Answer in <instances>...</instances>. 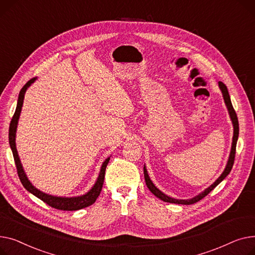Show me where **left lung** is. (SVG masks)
Masks as SVG:
<instances>
[{
	"label": "left lung",
	"mask_w": 255,
	"mask_h": 255,
	"mask_svg": "<svg viewBox=\"0 0 255 255\" xmlns=\"http://www.w3.org/2000/svg\"><path fill=\"white\" fill-rule=\"evenodd\" d=\"M218 86L220 88V91L222 93V97H223V100H224V103H226L227 105V108L229 110V114H230V117L232 119V123H233V127H234V136H233V143H232V148H231V153H230V156H229V160H228V163L226 166V169H224V171L222 172V174L218 177L217 180L212 184L209 186L208 188H206L203 192H201L200 194H198V196H196L192 199H189V200H177V199H174V198H171L169 196H167V194H164L162 191H160L154 184L153 182L150 180V178H149V175L147 173V170H146V167L144 166V177H145V182H146V185L147 187L149 188V190H150L154 196L156 198H158L159 200L163 201V202H167V203H172V204H181V205H191V204H194L199 202L200 200H202L203 198H205L207 194L212 191L222 180L224 178H226L230 172L232 171V168L234 166V160H235V155H236V145H237V141H238V137H239V122H238V117H237V114H236V111L234 110V107L232 105V102H231V98H230V94H229V91H228V87L226 86V84L222 83L221 81L218 82Z\"/></svg>",
	"instance_id": "left-lung-1"
}]
</instances>
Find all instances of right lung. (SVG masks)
<instances>
[{
    "mask_svg": "<svg viewBox=\"0 0 255 255\" xmlns=\"http://www.w3.org/2000/svg\"><path fill=\"white\" fill-rule=\"evenodd\" d=\"M36 79H37V77L27 81L25 83V85L21 88V91H20L19 96H18V100H17L16 110H15V113H14L12 119H11L10 127H9V144H10L11 150H12V153H13L15 164H16L18 177L20 179V181H21L23 187L27 191L33 193L34 196H36L38 199L42 200L44 203H46L50 207H52L54 209H58V210H63V211L80 210V209H83V208H86L88 206L93 205L96 202V200L98 199V197L100 196L102 187H103V183H104L105 172H106V167H107V164L110 160V157L106 158V160L103 162L99 177L97 179L95 185L92 187V189L89 190L88 192H86L85 194H83V196H80V197L63 198V197L51 196V194H47V193L40 191L38 188H36L31 183V181H29L27 179V177H26V175L23 171L22 164L20 162V159H19V156H18V153H17V149H16V144H15V137H16V128H17L18 119H19V116H20L21 108H22L24 94L26 92L27 87L31 86V84L34 83L36 81Z\"/></svg>",
    "mask_w": 255,
    "mask_h": 255,
    "instance_id": "obj_1",
    "label": "right lung"
}]
</instances>
